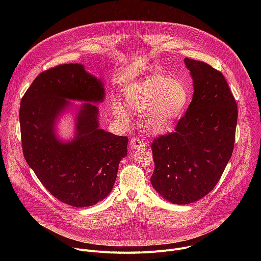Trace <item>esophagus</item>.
Instances as JSON below:
<instances>
[{
	"label": "esophagus",
	"instance_id": "esophagus-1",
	"mask_svg": "<svg viewBox=\"0 0 261 261\" xmlns=\"http://www.w3.org/2000/svg\"><path fill=\"white\" fill-rule=\"evenodd\" d=\"M130 146L134 148V150H139V148H142L145 146V142L140 138H132L130 140Z\"/></svg>",
	"mask_w": 261,
	"mask_h": 261
}]
</instances>
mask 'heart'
Returning <instances> with one entry per match:
<instances>
[{
  "mask_svg": "<svg viewBox=\"0 0 261 261\" xmlns=\"http://www.w3.org/2000/svg\"><path fill=\"white\" fill-rule=\"evenodd\" d=\"M190 90L181 81L153 73L130 84L124 92L129 109L140 113L139 122L145 132L160 135L169 132L190 101ZM114 116L128 121V111L120 103L113 105Z\"/></svg>",
  "mask_w": 261,
  "mask_h": 261,
  "instance_id": "1",
  "label": "heart"
}]
</instances>
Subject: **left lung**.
I'll list each match as a JSON object with an SVG mask.
<instances>
[{
  "mask_svg": "<svg viewBox=\"0 0 261 261\" xmlns=\"http://www.w3.org/2000/svg\"><path fill=\"white\" fill-rule=\"evenodd\" d=\"M193 98L174 132L152 144L154 189L167 201L188 204L210 193L231 158L238 106L223 74L186 58Z\"/></svg>",
  "mask_w": 261,
  "mask_h": 261,
  "instance_id": "1",
  "label": "left lung"
}]
</instances>
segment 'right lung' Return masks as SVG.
I'll list each match as a JSON object with an SVG mask.
<instances>
[{"label": "right lung", "instance_id": "1", "mask_svg": "<svg viewBox=\"0 0 261 261\" xmlns=\"http://www.w3.org/2000/svg\"><path fill=\"white\" fill-rule=\"evenodd\" d=\"M105 99L102 81L82 64H64L35 79L20 102L22 152L28 165L60 201L87 207L113 190L128 138L99 125L98 104ZM84 101L74 106L68 100ZM76 108V131L70 141L56 133L58 119Z\"/></svg>", "mask_w": 261, "mask_h": 261}]
</instances>
